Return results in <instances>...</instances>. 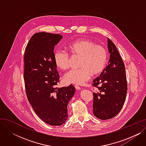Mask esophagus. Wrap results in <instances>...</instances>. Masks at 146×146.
<instances>
[{"instance_id":"obj_1","label":"esophagus","mask_w":146,"mask_h":146,"mask_svg":"<svg viewBox=\"0 0 146 146\" xmlns=\"http://www.w3.org/2000/svg\"><path fill=\"white\" fill-rule=\"evenodd\" d=\"M74 87H75V88H76V89H77V90H80V89H81V88H80L79 86H78V85H75Z\"/></svg>"}]
</instances>
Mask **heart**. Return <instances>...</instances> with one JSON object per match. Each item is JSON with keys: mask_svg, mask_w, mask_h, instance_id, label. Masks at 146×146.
Segmentation results:
<instances>
[{"mask_svg": "<svg viewBox=\"0 0 146 146\" xmlns=\"http://www.w3.org/2000/svg\"><path fill=\"white\" fill-rule=\"evenodd\" d=\"M72 56L80 57L78 69H72L64 76V80L72 84L83 85L92 76L101 73L108 63V55L106 49L101 45H96L88 39L74 41L67 46ZM54 61L58 68L66 70L70 67V57L62 50L54 53Z\"/></svg>", "mask_w": 146, "mask_h": 146, "instance_id": "1", "label": "heart"}]
</instances>
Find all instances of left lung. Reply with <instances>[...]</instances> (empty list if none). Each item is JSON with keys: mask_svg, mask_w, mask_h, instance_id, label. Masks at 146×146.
I'll use <instances>...</instances> for the list:
<instances>
[{"mask_svg": "<svg viewBox=\"0 0 146 146\" xmlns=\"http://www.w3.org/2000/svg\"><path fill=\"white\" fill-rule=\"evenodd\" d=\"M108 47L110 52L109 64L92 83L93 86L98 89L93 93L94 113L103 120L112 118L119 112L127 92L124 62L116 46L109 38Z\"/></svg>", "mask_w": 146, "mask_h": 146, "instance_id": "8db88e82", "label": "left lung"}]
</instances>
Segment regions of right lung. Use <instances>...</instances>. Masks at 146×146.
Instances as JSON below:
<instances>
[{"label": "right lung", "mask_w": 146, "mask_h": 146, "mask_svg": "<svg viewBox=\"0 0 146 146\" xmlns=\"http://www.w3.org/2000/svg\"><path fill=\"white\" fill-rule=\"evenodd\" d=\"M63 36L45 32L33 35L24 52L25 88L29 102L45 123L57 126L68 117L67 105L75 93L70 85L58 88L60 76L54 48Z\"/></svg>", "instance_id": "obj_1"}]
</instances>
